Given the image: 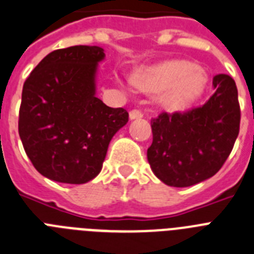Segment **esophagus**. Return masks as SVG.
I'll return each instance as SVG.
<instances>
[{
  "instance_id": "obj_1",
  "label": "esophagus",
  "mask_w": 254,
  "mask_h": 254,
  "mask_svg": "<svg viewBox=\"0 0 254 254\" xmlns=\"http://www.w3.org/2000/svg\"><path fill=\"white\" fill-rule=\"evenodd\" d=\"M142 112L140 109H132L131 112H129V118L131 119H140L142 118Z\"/></svg>"
}]
</instances>
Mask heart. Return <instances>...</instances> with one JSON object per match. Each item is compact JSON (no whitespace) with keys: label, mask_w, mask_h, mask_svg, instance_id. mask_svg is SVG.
Here are the masks:
<instances>
[{"label":"heart","mask_w":254,"mask_h":254,"mask_svg":"<svg viewBox=\"0 0 254 254\" xmlns=\"http://www.w3.org/2000/svg\"><path fill=\"white\" fill-rule=\"evenodd\" d=\"M132 82L148 92H160V104L171 112L184 110L191 105L207 87L208 78L194 63L170 60L151 68L140 69Z\"/></svg>","instance_id":"obj_1"}]
</instances>
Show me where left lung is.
Segmentation results:
<instances>
[{
    "label": "left lung",
    "instance_id": "left-lung-1",
    "mask_svg": "<svg viewBox=\"0 0 254 254\" xmlns=\"http://www.w3.org/2000/svg\"><path fill=\"white\" fill-rule=\"evenodd\" d=\"M213 86L204 105L151 118L148 160L166 185L186 188L214 176L233 150L240 128L238 88L227 74L216 75Z\"/></svg>",
    "mask_w": 254,
    "mask_h": 254
}]
</instances>
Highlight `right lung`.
I'll list each match as a JSON object with an SVG mask.
<instances>
[{"label": "right lung", "instance_id": "1", "mask_svg": "<svg viewBox=\"0 0 254 254\" xmlns=\"http://www.w3.org/2000/svg\"><path fill=\"white\" fill-rule=\"evenodd\" d=\"M97 46H71L45 56L25 79L19 136L42 176L84 184L99 175L112 137L128 122L123 108L95 96Z\"/></svg>", "mask_w": 254, "mask_h": 254}]
</instances>
